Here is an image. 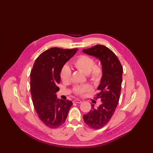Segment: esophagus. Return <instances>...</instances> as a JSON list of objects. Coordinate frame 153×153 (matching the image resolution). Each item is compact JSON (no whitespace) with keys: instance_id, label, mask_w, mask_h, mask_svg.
<instances>
[{"instance_id":"obj_1","label":"esophagus","mask_w":153,"mask_h":153,"mask_svg":"<svg viewBox=\"0 0 153 153\" xmlns=\"http://www.w3.org/2000/svg\"><path fill=\"white\" fill-rule=\"evenodd\" d=\"M73 102L74 103H82V101L79 99H75V100H73Z\"/></svg>"}]
</instances>
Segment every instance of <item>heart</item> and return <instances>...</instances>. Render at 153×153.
Returning a JSON list of instances; mask_svg holds the SVG:
<instances>
[{
  "label": "heart",
  "mask_w": 153,
  "mask_h": 153,
  "mask_svg": "<svg viewBox=\"0 0 153 153\" xmlns=\"http://www.w3.org/2000/svg\"><path fill=\"white\" fill-rule=\"evenodd\" d=\"M75 68L85 74H88L89 79L94 84H99L103 77V70L100 65L96 64L95 59L88 55L82 54L79 56L73 62ZM60 77L64 83L68 82L71 77V70L67 65L62 67L59 73ZM93 90L89 84L76 85L73 87V91L77 96H83L85 93Z\"/></svg>",
  "instance_id": "heart-1"
}]
</instances>
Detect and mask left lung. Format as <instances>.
Here are the masks:
<instances>
[{"instance_id":"obj_1","label":"left lung","mask_w":153,"mask_h":153,"mask_svg":"<svg viewBox=\"0 0 153 153\" xmlns=\"http://www.w3.org/2000/svg\"><path fill=\"white\" fill-rule=\"evenodd\" d=\"M83 51L99 58L103 75L98 87L99 93L94 99H100L102 104L98 108L91 105L90 112L83 115L85 123L90 128L98 129L103 127L113 116L120 99L122 82L123 67L116 55L108 48L96 45Z\"/></svg>"}]
</instances>
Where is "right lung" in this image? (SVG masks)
I'll return each instance as SVG.
<instances>
[{"mask_svg": "<svg viewBox=\"0 0 153 153\" xmlns=\"http://www.w3.org/2000/svg\"><path fill=\"white\" fill-rule=\"evenodd\" d=\"M74 49L51 48L36 59L30 74V89L33 103L40 120L50 128L60 126L66 120L70 100H59L60 68L77 51Z\"/></svg>", "mask_w": 153, "mask_h": 153, "instance_id": "1", "label": "right lung"}]
</instances>
